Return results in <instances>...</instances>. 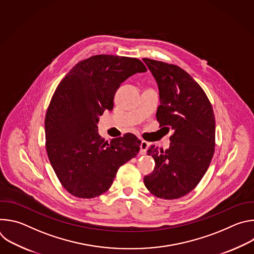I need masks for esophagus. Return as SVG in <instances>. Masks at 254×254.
<instances>
[{
    "label": "esophagus",
    "instance_id": "obj_1",
    "mask_svg": "<svg viewBox=\"0 0 254 254\" xmlns=\"http://www.w3.org/2000/svg\"><path fill=\"white\" fill-rule=\"evenodd\" d=\"M148 147H149V143L146 140H141L140 146H139V155H141V156L146 155Z\"/></svg>",
    "mask_w": 254,
    "mask_h": 254
}]
</instances>
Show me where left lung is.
<instances>
[{
	"instance_id": "1",
	"label": "left lung",
	"mask_w": 254,
	"mask_h": 254,
	"mask_svg": "<svg viewBox=\"0 0 254 254\" xmlns=\"http://www.w3.org/2000/svg\"><path fill=\"white\" fill-rule=\"evenodd\" d=\"M157 81L160 105L157 120L172 128L170 148L152 146L148 155L156 167L143 182L162 199H177L190 193L205 175L215 147V118L201 86L179 66L143 58Z\"/></svg>"
}]
</instances>
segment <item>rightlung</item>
<instances>
[{
    "label": "right lung",
    "instance_id": "add662e5",
    "mask_svg": "<svg viewBox=\"0 0 254 254\" xmlns=\"http://www.w3.org/2000/svg\"><path fill=\"white\" fill-rule=\"evenodd\" d=\"M146 71L136 58L96 55L78 62L57 86L45 118L46 150L70 194L87 199L101 195L113 185L119 168L137 155L140 140L135 135L104 142L97 124L105 110L114 108L121 84Z\"/></svg>",
    "mask_w": 254,
    "mask_h": 254
}]
</instances>
